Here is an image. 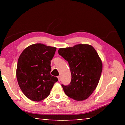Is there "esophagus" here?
Listing matches in <instances>:
<instances>
[{"label": "esophagus", "mask_w": 125, "mask_h": 125, "mask_svg": "<svg viewBox=\"0 0 125 125\" xmlns=\"http://www.w3.org/2000/svg\"><path fill=\"white\" fill-rule=\"evenodd\" d=\"M57 78H58V79L59 82H60V81H61V76H60V75L58 76Z\"/></svg>", "instance_id": "obj_1"}]
</instances>
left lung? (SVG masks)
I'll list each match as a JSON object with an SVG mask.
<instances>
[{
	"label": "left lung",
	"instance_id": "left-lung-1",
	"mask_svg": "<svg viewBox=\"0 0 125 125\" xmlns=\"http://www.w3.org/2000/svg\"><path fill=\"white\" fill-rule=\"evenodd\" d=\"M58 53L68 61L72 75L69 85L62 84L65 94L77 101L88 99L98 85L103 69L96 50L91 45L79 44L61 48Z\"/></svg>",
	"mask_w": 125,
	"mask_h": 125
}]
</instances>
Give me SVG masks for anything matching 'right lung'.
Masks as SVG:
<instances>
[{
	"mask_svg": "<svg viewBox=\"0 0 125 125\" xmlns=\"http://www.w3.org/2000/svg\"><path fill=\"white\" fill-rule=\"evenodd\" d=\"M57 48L42 43L33 44L23 51L18 59L16 78L27 98L41 101L49 95L58 78L50 74L51 61Z\"/></svg>",
	"mask_w": 125,
	"mask_h": 125,
	"instance_id": "1",
	"label": "right lung"
}]
</instances>
